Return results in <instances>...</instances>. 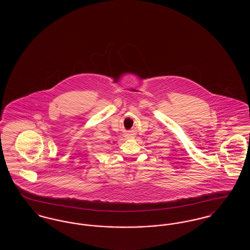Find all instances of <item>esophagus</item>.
<instances>
[{"label":"esophagus","instance_id":"esophagus-1","mask_svg":"<svg viewBox=\"0 0 250 250\" xmlns=\"http://www.w3.org/2000/svg\"><path fill=\"white\" fill-rule=\"evenodd\" d=\"M125 139H131V138H133V134L131 133L130 131H128L127 133L125 134Z\"/></svg>","mask_w":250,"mask_h":250}]
</instances>
